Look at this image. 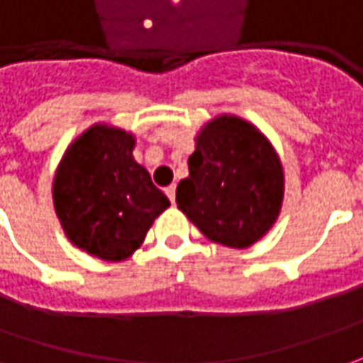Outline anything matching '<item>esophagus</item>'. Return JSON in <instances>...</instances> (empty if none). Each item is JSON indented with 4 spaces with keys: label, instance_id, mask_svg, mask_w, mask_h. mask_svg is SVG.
<instances>
[{
    "label": "esophagus",
    "instance_id": "obj_1",
    "mask_svg": "<svg viewBox=\"0 0 363 363\" xmlns=\"http://www.w3.org/2000/svg\"><path fill=\"white\" fill-rule=\"evenodd\" d=\"M167 196H169V201L172 202V204H174V199H177V186H174V184H171V186H169V189H167Z\"/></svg>",
    "mask_w": 363,
    "mask_h": 363
}]
</instances>
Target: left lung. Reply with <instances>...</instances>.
I'll return each instance as SVG.
<instances>
[{
  "label": "left lung",
  "instance_id": "left-lung-1",
  "mask_svg": "<svg viewBox=\"0 0 363 363\" xmlns=\"http://www.w3.org/2000/svg\"><path fill=\"white\" fill-rule=\"evenodd\" d=\"M284 202V167L250 121L220 113L202 125L177 186L179 211L208 240L248 248L270 233Z\"/></svg>",
  "mask_w": 363,
  "mask_h": 363
}]
</instances>
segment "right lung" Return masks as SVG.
<instances>
[{
  "mask_svg": "<svg viewBox=\"0 0 363 363\" xmlns=\"http://www.w3.org/2000/svg\"><path fill=\"white\" fill-rule=\"evenodd\" d=\"M137 137L93 123L69 143L53 177V208L69 242L107 262L135 254L171 202L135 161Z\"/></svg>",
  "mask_w": 363,
  "mask_h": 363,
  "instance_id": "1",
  "label": "right lung"
}]
</instances>
